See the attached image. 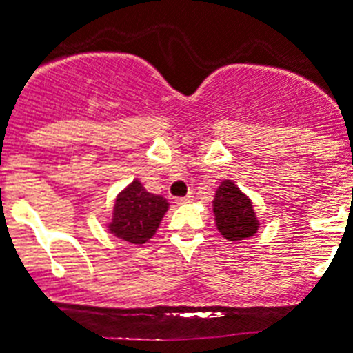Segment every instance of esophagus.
Wrapping results in <instances>:
<instances>
[{
    "label": "esophagus",
    "mask_w": 353,
    "mask_h": 353,
    "mask_svg": "<svg viewBox=\"0 0 353 353\" xmlns=\"http://www.w3.org/2000/svg\"><path fill=\"white\" fill-rule=\"evenodd\" d=\"M192 200H193V195H192V193H190V195H186V196H181V199H177L176 202L179 203V205H181V203H188V202H192Z\"/></svg>",
    "instance_id": "esophagus-1"
}]
</instances>
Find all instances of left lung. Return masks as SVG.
<instances>
[{
	"mask_svg": "<svg viewBox=\"0 0 353 353\" xmlns=\"http://www.w3.org/2000/svg\"><path fill=\"white\" fill-rule=\"evenodd\" d=\"M212 212L217 230L228 242L251 239L259 228L251 199L232 179H225L217 186Z\"/></svg>",
	"mask_w": 353,
	"mask_h": 353,
	"instance_id": "left-lung-1",
	"label": "left lung"
}]
</instances>
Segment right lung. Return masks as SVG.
I'll return each mask as SVG.
<instances>
[{"label":"right lung","instance_id":"obj_1","mask_svg":"<svg viewBox=\"0 0 353 353\" xmlns=\"http://www.w3.org/2000/svg\"><path fill=\"white\" fill-rule=\"evenodd\" d=\"M167 210L169 202L163 196L151 195L139 179H134L114 199L108 230L123 242L143 245L153 239Z\"/></svg>","mask_w":353,"mask_h":353}]
</instances>
